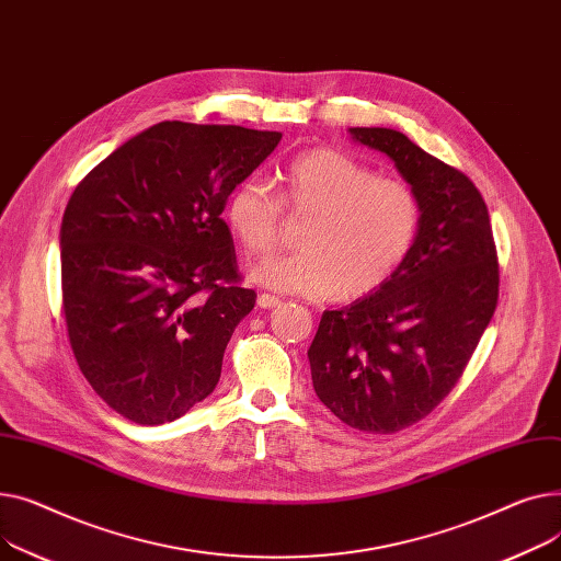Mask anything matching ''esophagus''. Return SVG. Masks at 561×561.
I'll list each match as a JSON object with an SVG mask.
<instances>
[{"label": "esophagus", "mask_w": 561, "mask_h": 561, "mask_svg": "<svg viewBox=\"0 0 561 561\" xmlns=\"http://www.w3.org/2000/svg\"><path fill=\"white\" fill-rule=\"evenodd\" d=\"M257 306L265 308V310H272V308L280 306V299H278V296H274V294L262 291V294H257Z\"/></svg>", "instance_id": "1"}]
</instances>
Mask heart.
<instances>
[{"mask_svg": "<svg viewBox=\"0 0 561 561\" xmlns=\"http://www.w3.org/2000/svg\"><path fill=\"white\" fill-rule=\"evenodd\" d=\"M280 194L257 179L230 190L224 217L242 249L274 253L289 221H304L301 251L270 257L253 280L308 299H362L397 276L423 228V202L403 179L380 176L355 156L314 147L280 174Z\"/></svg>", "mask_w": 561, "mask_h": 561, "instance_id": "b5f03b06", "label": "heart"}]
</instances>
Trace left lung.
<instances>
[{
  "mask_svg": "<svg viewBox=\"0 0 561 561\" xmlns=\"http://www.w3.org/2000/svg\"><path fill=\"white\" fill-rule=\"evenodd\" d=\"M387 153L423 202L421 238L380 289L325 310L308 351L321 403L346 425L399 433L462 378L499 304V253L473 181L401 130L351 128Z\"/></svg>",
  "mask_w": 561,
  "mask_h": 561,
  "instance_id": "1",
  "label": "left lung"
}]
</instances>
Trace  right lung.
<instances>
[{"instance_id": "obj_1", "label": "right lung", "mask_w": 561, "mask_h": 561, "mask_svg": "<svg viewBox=\"0 0 561 561\" xmlns=\"http://www.w3.org/2000/svg\"><path fill=\"white\" fill-rule=\"evenodd\" d=\"M280 138L160 122L72 192L60 226L65 325L81 374L124 419L174 421L219 382L226 344L255 306L221 213Z\"/></svg>"}]
</instances>
